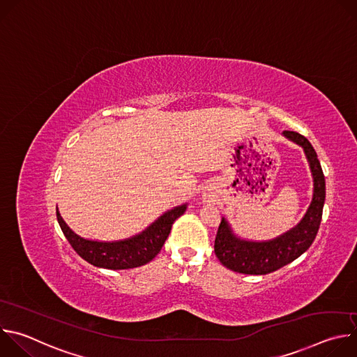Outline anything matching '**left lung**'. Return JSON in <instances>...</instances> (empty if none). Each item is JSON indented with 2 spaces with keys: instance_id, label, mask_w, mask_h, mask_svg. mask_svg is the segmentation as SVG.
I'll use <instances>...</instances> for the list:
<instances>
[{
  "instance_id": "8db88e82",
  "label": "left lung",
  "mask_w": 357,
  "mask_h": 357,
  "mask_svg": "<svg viewBox=\"0 0 357 357\" xmlns=\"http://www.w3.org/2000/svg\"><path fill=\"white\" fill-rule=\"evenodd\" d=\"M284 134L303 148L305 155L310 161L314 175L312 203L307 215L295 229L266 243H251L236 238L227 222L222 219L215 238V254L219 261L231 271L250 275H264L277 271L307 251L318 234L325 203V176L321 162L314 146L303 135L294 131H284Z\"/></svg>"
}]
</instances>
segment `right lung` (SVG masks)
I'll return each instance as SVG.
<instances>
[{
	"mask_svg": "<svg viewBox=\"0 0 357 357\" xmlns=\"http://www.w3.org/2000/svg\"><path fill=\"white\" fill-rule=\"evenodd\" d=\"M185 211L186 205L178 206L161 216L141 234L114 243H101L82 238L68 227L58 209L56 218L65 237L83 260L94 267L127 270L141 267L157 256L171 233L172 225L185 213Z\"/></svg>",
	"mask_w": 357,
	"mask_h": 357,
	"instance_id": "obj_1",
	"label": "right lung"
}]
</instances>
